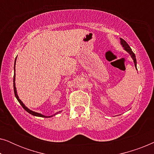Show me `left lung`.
<instances>
[{
  "label": "left lung",
  "instance_id": "obj_1",
  "mask_svg": "<svg viewBox=\"0 0 154 154\" xmlns=\"http://www.w3.org/2000/svg\"><path fill=\"white\" fill-rule=\"evenodd\" d=\"M121 45H123V47L124 48V49H125L126 51H127L128 53L130 54V56H131V57L132 58V60L134 61V66L137 67V60H136V57H135V54L133 52H132V50L131 48L129 45H128V44L127 43V42H126L125 40H123V38H121Z\"/></svg>",
  "mask_w": 154,
  "mask_h": 154
}]
</instances>
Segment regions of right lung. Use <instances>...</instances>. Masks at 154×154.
<instances>
[{"label":"right lung","mask_w":154,"mask_h":154,"mask_svg":"<svg viewBox=\"0 0 154 154\" xmlns=\"http://www.w3.org/2000/svg\"><path fill=\"white\" fill-rule=\"evenodd\" d=\"M15 62H16V60H15ZM14 69H15V63H14ZM14 71H15V69H14ZM14 81H15V73H14V79H13V86H14V95H15L17 100H18V102H20V104L22 105V106L23 107V108L24 109V110H26L27 112L31 113V115L33 116H39V117H48V116H45L42 115L41 114V113H36V112H34V111H31L30 109H29L28 108H27L26 106H25V105L23 104L22 101H21L20 99H19V97L17 95V90H16V87H15V83H14ZM52 116H49V117H52Z\"/></svg>","instance_id":"add662e5"}]
</instances>
